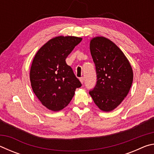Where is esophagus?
<instances>
[{"mask_svg": "<svg viewBox=\"0 0 154 154\" xmlns=\"http://www.w3.org/2000/svg\"><path fill=\"white\" fill-rule=\"evenodd\" d=\"M79 80H80V82H81V83H82V84H83V82H84V77H81L80 78V79H79Z\"/></svg>", "mask_w": 154, "mask_h": 154, "instance_id": "34e87169", "label": "esophagus"}]
</instances>
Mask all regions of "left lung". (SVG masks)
<instances>
[{"label":"left lung","mask_w":154,"mask_h":154,"mask_svg":"<svg viewBox=\"0 0 154 154\" xmlns=\"http://www.w3.org/2000/svg\"><path fill=\"white\" fill-rule=\"evenodd\" d=\"M90 49L96 66L97 82L89 94L101 111H111L129 92L133 81L132 66L123 51L104 36L92 38Z\"/></svg>","instance_id":"left-lung-1"}]
</instances>
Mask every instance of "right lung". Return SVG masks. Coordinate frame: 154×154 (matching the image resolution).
<instances>
[{
	"label": "right lung",
	"instance_id": "right-lung-1",
	"mask_svg": "<svg viewBox=\"0 0 154 154\" xmlns=\"http://www.w3.org/2000/svg\"><path fill=\"white\" fill-rule=\"evenodd\" d=\"M82 40L73 36L51 38L36 52L30 71L34 93L41 104L52 111L63 109L71 102L82 83L66 58Z\"/></svg>",
	"mask_w": 154,
	"mask_h": 154
}]
</instances>
